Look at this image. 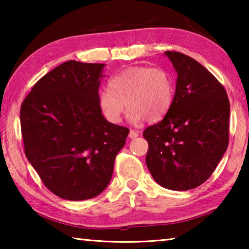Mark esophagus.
I'll return each instance as SVG.
<instances>
[{
  "label": "esophagus",
  "mask_w": 249,
  "mask_h": 249,
  "mask_svg": "<svg viewBox=\"0 0 249 249\" xmlns=\"http://www.w3.org/2000/svg\"><path fill=\"white\" fill-rule=\"evenodd\" d=\"M128 136H129V138H132V140H134V138H136V137L140 136V134H138V132H136V130L130 129Z\"/></svg>",
  "instance_id": "34e87169"
}]
</instances>
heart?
<instances>
[{"label":"heart","instance_id":"1","mask_svg":"<svg viewBox=\"0 0 249 249\" xmlns=\"http://www.w3.org/2000/svg\"><path fill=\"white\" fill-rule=\"evenodd\" d=\"M108 86L109 90L100 91L99 105L111 123H119L126 107L133 123H155L167 115L174 102V79L162 68L129 67L109 80Z\"/></svg>","mask_w":249,"mask_h":249}]
</instances>
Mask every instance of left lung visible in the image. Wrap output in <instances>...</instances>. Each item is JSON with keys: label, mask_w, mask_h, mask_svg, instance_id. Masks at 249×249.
<instances>
[{"label": "left lung", "mask_w": 249, "mask_h": 249, "mask_svg": "<svg viewBox=\"0 0 249 249\" xmlns=\"http://www.w3.org/2000/svg\"><path fill=\"white\" fill-rule=\"evenodd\" d=\"M178 73L167 115L147 127L146 165L161 187L185 191L215 170L229 146L230 101L224 87L195 59L166 52Z\"/></svg>", "instance_id": "8db88e82"}]
</instances>
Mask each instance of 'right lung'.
Returning <instances> with one entry per match:
<instances>
[{
  "mask_svg": "<svg viewBox=\"0 0 249 249\" xmlns=\"http://www.w3.org/2000/svg\"><path fill=\"white\" fill-rule=\"evenodd\" d=\"M104 66L64 62L35 83L20 107L25 155L45 187L62 199L99 196L129 133L102 115Z\"/></svg>",
  "mask_w": 249,
  "mask_h": 249,
  "instance_id": "obj_1",
  "label": "right lung"
}]
</instances>
